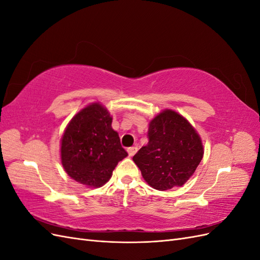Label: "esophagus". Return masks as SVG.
Instances as JSON below:
<instances>
[{
	"instance_id": "1",
	"label": "esophagus",
	"mask_w": 260,
	"mask_h": 260,
	"mask_svg": "<svg viewBox=\"0 0 260 260\" xmlns=\"http://www.w3.org/2000/svg\"><path fill=\"white\" fill-rule=\"evenodd\" d=\"M128 154H129V156H133L135 155L137 152H138V146H131V147H129L128 149Z\"/></svg>"
}]
</instances>
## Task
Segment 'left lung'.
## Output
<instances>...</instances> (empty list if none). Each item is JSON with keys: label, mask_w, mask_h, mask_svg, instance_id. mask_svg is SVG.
I'll return each instance as SVG.
<instances>
[{"label": "left lung", "mask_w": 260, "mask_h": 260, "mask_svg": "<svg viewBox=\"0 0 260 260\" xmlns=\"http://www.w3.org/2000/svg\"><path fill=\"white\" fill-rule=\"evenodd\" d=\"M204 156L200 135L185 118L172 109L157 114L148 124V143L133 156L146 183L166 191L182 186Z\"/></svg>", "instance_id": "obj_1"}]
</instances>
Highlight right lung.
I'll use <instances>...</instances> for the list:
<instances>
[{
	"mask_svg": "<svg viewBox=\"0 0 260 260\" xmlns=\"http://www.w3.org/2000/svg\"><path fill=\"white\" fill-rule=\"evenodd\" d=\"M113 118L102 104L92 103L69 121L60 140V160L66 174L88 187L103 186L117 164L128 156Z\"/></svg>",
	"mask_w": 260,
	"mask_h": 260,
	"instance_id": "obj_1",
	"label": "right lung"
}]
</instances>
